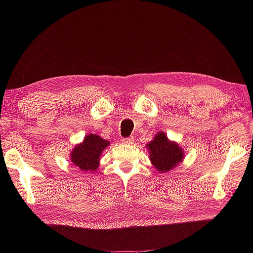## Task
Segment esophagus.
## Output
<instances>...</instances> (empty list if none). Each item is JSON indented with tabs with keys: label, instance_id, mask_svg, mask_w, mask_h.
Here are the masks:
<instances>
[{
	"label": "esophagus",
	"instance_id": "34e87169",
	"mask_svg": "<svg viewBox=\"0 0 253 253\" xmlns=\"http://www.w3.org/2000/svg\"><path fill=\"white\" fill-rule=\"evenodd\" d=\"M133 141H134L133 137H127V138H122V142L126 143V144H131V143H133Z\"/></svg>",
	"mask_w": 253,
	"mask_h": 253
}]
</instances>
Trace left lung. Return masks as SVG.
Returning a JSON list of instances; mask_svg holds the SVG:
<instances>
[{
    "mask_svg": "<svg viewBox=\"0 0 253 253\" xmlns=\"http://www.w3.org/2000/svg\"><path fill=\"white\" fill-rule=\"evenodd\" d=\"M147 147L152 165L162 173L171 171L183 159L182 149L176 142L168 139L164 132H158Z\"/></svg>",
    "mask_w": 253,
    "mask_h": 253,
    "instance_id": "8db88e82",
    "label": "left lung"
}]
</instances>
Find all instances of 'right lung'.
Here are the masks:
<instances>
[{"label": "right lung", "instance_id": "add662e5", "mask_svg": "<svg viewBox=\"0 0 253 253\" xmlns=\"http://www.w3.org/2000/svg\"><path fill=\"white\" fill-rule=\"evenodd\" d=\"M109 145L110 141L101 138L99 135H86L83 141L76 145L72 151V163L82 171H95L99 166L103 150Z\"/></svg>", "mask_w": 253, "mask_h": 253}]
</instances>
